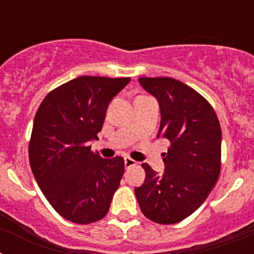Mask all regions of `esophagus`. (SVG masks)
Masks as SVG:
<instances>
[{"instance_id": "1", "label": "esophagus", "mask_w": 254, "mask_h": 254, "mask_svg": "<svg viewBox=\"0 0 254 254\" xmlns=\"http://www.w3.org/2000/svg\"><path fill=\"white\" fill-rule=\"evenodd\" d=\"M136 161L133 160V159H131V158H125V167H126V169H128V168H131V167H134V165H136Z\"/></svg>"}]
</instances>
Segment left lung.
Listing matches in <instances>:
<instances>
[{
	"label": "left lung",
	"mask_w": 254,
	"mask_h": 254,
	"mask_svg": "<svg viewBox=\"0 0 254 254\" xmlns=\"http://www.w3.org/2000/svg\"><path fill=\"white\" fill-rule=\"evenodd\" d=\"M160 107L158 138L170 141L163 176L142 164L146 177L134 188L142 214L154 223L176 224L192 215L216 185L221 128L214 108L192 87L172 77H140Z\"/></svg>",
	"instance_id": "8db88e82"
}]
</instances>
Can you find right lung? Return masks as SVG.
<instances>
[{"label": "right lung", "instance_id": "right-lung-1", "mask_svg": "<svg viewBox=\"0 0 254 254\" xmlns=\"http://www.w3.org/2000/svg\"><path fill=\"white\" fill-rule=\"evenodd\" d=\"M129 77L80 76L56 87L38 108L29 161L52 207L71 223L103 219L125 173L121 156L103 159L89 141L98 138L105 113Z\"/></svg>", "mask_w": 254, "mask_h": 254}]
</instances>
